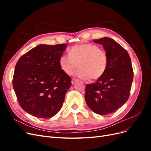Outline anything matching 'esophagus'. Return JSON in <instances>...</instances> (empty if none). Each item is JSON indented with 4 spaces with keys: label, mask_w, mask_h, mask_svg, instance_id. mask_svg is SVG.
<instances>
[{
    "label": "esophagus",
    "mask_w": 151,
    "mask_h": 151,
    "mask_svg": "<svg viewBox=\"0 0 151 151\" xmlns=\"http://www.w3.org/2000/svg\"><path fill=\"white\" fill-rule=\"evenodd\" d=\"M77 81H78V79H76V78H73V79H72V84H74Z\"/></svg>",
    "instance_id": "34e87169"
}]
</instances>
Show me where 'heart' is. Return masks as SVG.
<instances>
[{
    "label": "heart",
    "mask_w": 151,
    "mask_h": 151,
    "mask_svg": "<svg viewBox=\"0 0 151 151\" xmlns=\"http://www.w3.org/2000/svg\"><path fill=\"white\" fill-rule=\"evenodd\" d=\"M108 62L106 50L93 43L73 46L69 50V55H62L59 58V65L66 74H71L79 65L80 68L74 75L82 79L101 78L107 70Z\"/></svg>",
    "instance_id": "b5f03b06"
}]
</instances>
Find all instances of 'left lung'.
<instances>
[{
    "mask_svg": "<svg viewBox=\"0 0 151 151\" xmlns=\"http://www.w3.org/2000/svg\"><path fill=\"white\" fill-rule=\"evenodd\" d=\"M103 45L109 62L104 74L95 83L87 84L85 99L95 113L106 115L116 111L129 98L134 72L129 53L114 40L104 37L94 40Z\"/></svg>",
    "mask_w": 151,
    "mask_h": 151,
    "instance_id": "obj_1",
    "label": "left lung"
}]
</instances>
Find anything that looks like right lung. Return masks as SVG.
Wrapping results in <instances>:
<instances>
[{
  "label": "right lung",
  "instance_id": "obj_1",
  "mask_svg": "<svg viewBox=\"0 0 151 151\" xmlns=\"http://www.w3.org/2000/svg\"><path fill=\"white\" fill-rule=\"evenodd\" d=\"M65 43L40 45L18 60L12 85L18 103L35 117L50 118L60 110L71 84V77L63 72L59 58Z\"/></svg>",
  "mask_w": 151,
  "mask_h": 151
}]
</instances>
